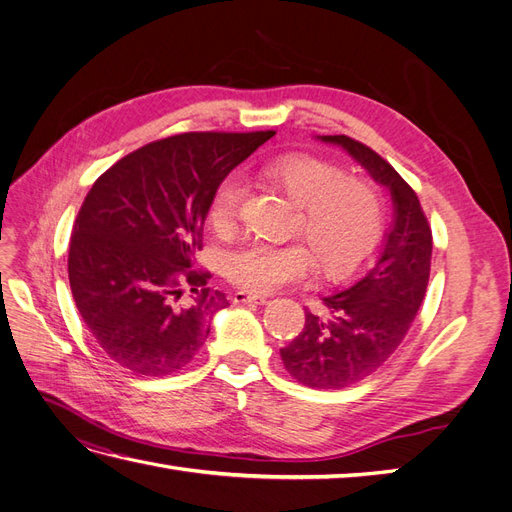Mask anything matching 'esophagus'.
I'll use <instances>...</instances> for the list:
<instances>
[{
	"label": "esophagus",
	"instance_id": "34e87169",
	"mask_svg": "<svg viewBox=\"0 0 512 512\" xmlns=\"http://www.w3.org/2000/svg\"><path fill=\"white\" fill-rule=\"evenodd\" d=\"M232 301L235 303H256V305H265L269 299L265 294H252V292H245V290H237L232 294Z\"/></svg>",
	"mask_w": 512,
	"mask_h": 512
}]
</instances>
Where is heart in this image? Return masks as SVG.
Listing matches in <instances>:
<instances>
[{
  "instance_id": "obj_1",
  "label": "heart",
  "mask_w": 512,
  "mask_h": 512,
  "mask_svg": "<svg viewBox=\"0 0 512 512\" xmlns=\"http://www.w3.org/2000/svg\"><path fill=\"white\" fill-rule=\"evenodd\" d=\"M260 173L301 207L299 232L315 254L303 243L245 245L224 260L230 282L262 294L307 275L314 269V256L324 275L344 277L374 254L382 237V203L369 183L312 156L277 158L262 166ZM245 192L247 185L239 173L220 181L209 211L215 230L235 228Z\"/></svg>"
}]
</instances>
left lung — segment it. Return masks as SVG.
<instances>
[{"mask_svg": "<svg viewBox=\"0 0 512 512\" xmlns=\"http://www.w3.org/2000/svg\"><path fill=\"white\" fill-rule=\"evenodd\" d=\"M342 147L391 192L393 222L376 265L352 286L320 297L305 327L280 350L284 367L312 389H344L367 378L397 350L423 303L431 267V228L421 203L397 170L350 136H318Z\"/></svg>", "mask_w": 512, "mask_h": 512, "instance_id": "1", "label": "left lung"}]
</instances>
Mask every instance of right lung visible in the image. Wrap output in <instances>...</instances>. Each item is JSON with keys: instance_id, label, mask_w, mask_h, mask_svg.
<instances>
[{"instance_id": "1", "label": "right lung", "mask_w": 512, "mask_h": 512, "mask_svg": "<svg viewBox=\"0 0 512 512\" xmlns=\"http://www.w3.org/2000/svg\"><path fill=\"white\" fill-rule=\"evenodd\" d=\"M273 134L162 138L113 164L85 196L70 239L72 297L100 348L132 374L183 369L228 305L194 254L220 181Z\"/></svg>"}]
</instances>
